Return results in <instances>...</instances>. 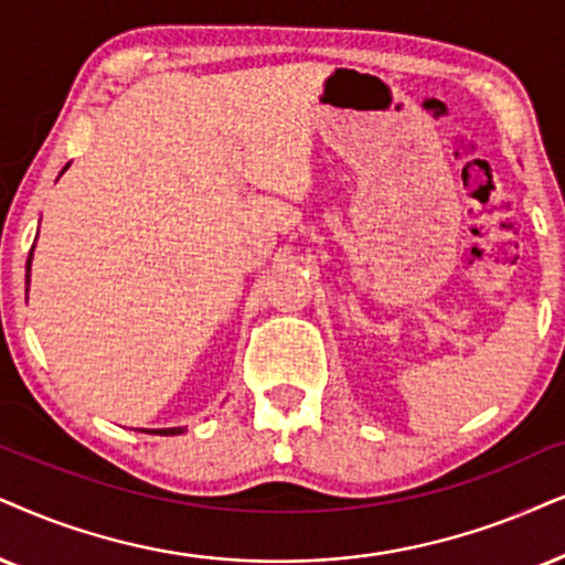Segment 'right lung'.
<instances>
[{
  "instance_id": "1",
  "label": "right lung",
  "mask_w": 565,
  "mask_h": 565,
  "mask_svg": "<svg viewBox=\"0 0 565 565\" xmlns=\"http://www.w3.org/2000/svg\"><path fill=\"white\" fill-rule=\"evenodd\" d=\"M31 258H33V249H31V255H28V263H25V284L31 281ZM159 435H180L182 433V427H169V430H156Z\"/></svg>"
}]
</instances>
